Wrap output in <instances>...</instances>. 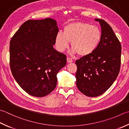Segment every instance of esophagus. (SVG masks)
<instances>
[{
  "mask_svg": "<svg viewBox=\"0 0 129 129\" xmlns=\"http://www.w3.org/2000/svg\"><path fill=\"white\" fill-rule=\"evenodd\" d=\"M67 61L68 63H71L73 62V60L71 59V58L70 57H67Z\"/></svg>",
  "mask_w": 129,
  "mask_h": 129,
  "instance_id": "1",
  "label": "esophagus"
}]
</instances>
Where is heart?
<instances>
[{
    "label": "heart",
    "mask_w": 129,
    "mask_h": 129,
    "mask_svg": "<svg viewBox=\"0 0 129 129\" xmlns=\"http://www.w3.org/2000/svg\"><path fill=\"white\" fill-rule=\"evenodd\" d=\"M102 38L98 26L88 23L76 21L64 27L63 33L58 32L55 36L57 49L62 52L67 49L71 42L72 52L82 56L91 54L100 43Z\"/></svg>",
    "instance_id": "b5f03b06"
}]
</instances>
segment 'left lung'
<instances>
[{
	"instance_id": "8db88e82",
	"label": "left lung",
	"mask_w": 129,
	"mask_h": 129,
	"mask_svg": "<svg viewBox=\"0 0 129 129\" xmlns=\"http://www.w3.org/2000/svg\"><path fill=\"white\" fill-rule=\"evenodd\" d=\"M95 21L101 27L100 43L91 54L75 62L77 88L90 97L101 95L110 88L118 76L121 66V44L112 28L103 19Z\"/></svg>"
}]
</instances>
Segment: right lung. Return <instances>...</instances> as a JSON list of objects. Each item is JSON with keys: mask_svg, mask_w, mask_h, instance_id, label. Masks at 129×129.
Here are the masks:
<instances>
[{"mask_svg": "<svg viewBox=\"0 0 129 129\" xmlns=\"http://www.w3.org/2000/svg\"><path fill=\"white\" fill-rule=\"evenodd\" d=\"M59 31L52 18L29 19L10 42V67L14 79L31 95L43 97L57 85V75L66 64V56L53 48Z\"/></svg>", "mask_w": 129, "mask_h": 129, "instance_id": "1", "label": "right lung"}]
</instances>
